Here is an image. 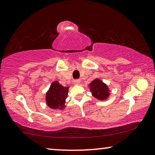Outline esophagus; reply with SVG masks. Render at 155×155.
I'll list each match as a JSON object with an SVG mask.
<instances>
[{"instance_id":"esophagus-1","label":"esophagus","mask_w":155,"mask_h":155,"mask_svg":"<svg viewBox=\"0 0 155 155\" xmlns=\"http://www.w3.org/2000/svg\"><path fill=\"white\" fill-rule=\"evenodd\" d=\"M81 82V80L80 79H75L74 80V83L76 84V85H78V84L80 83Z\"/></svg>"}]
</instances>
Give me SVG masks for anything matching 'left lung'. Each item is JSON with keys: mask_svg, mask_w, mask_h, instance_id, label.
Here are the masks:
<instances>
[{"mask_svg": "<svg viewBox=\"0 0 155 155\" xmlns=\"http://www.w3.org/2000/svg\"><path fill=\"white\" fill-rule=\"evenodd\" d=\"M90 90L92 95L98 100H104L109 96V89L101 80L95 79L90 84Z\"/></svg>", "mask_w": 155, "mask_h": 155, "instance_id": "8db88e82", "label": "left lung"}]
</instances>
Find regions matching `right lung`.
Instances as JSON below:
<instances>
[{
    "instance_id": "obj_1",
    "label": "right lung",
    "mask_w": 155,
    "mask_h": 155,
    "mask_svg": "<svg viewBox=\"0 0 155 155\" xmlns=\"http://www.w3.org/2000/svg\"><path fill=\"white\" fill-rule=\"evenodd\" d=\"M68 87H64L59 82L54 81L46 93L47 105L52 109H64L65 99L68 97Z\"/></svg>"
}]
</instances>
